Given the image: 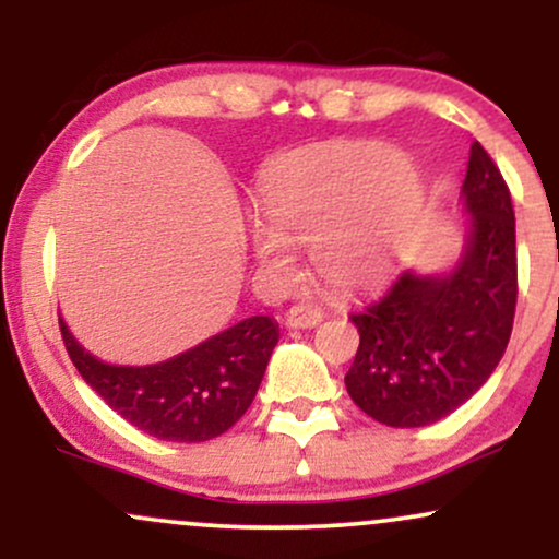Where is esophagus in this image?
<instances>
[{"label":"esophagus","mask_w":559,"mask_h":559,"mask_svg":"<svg viewBox=\"0 0 559 559\" xmlns=\"http://www.w3.org/2000/svg\"><path fill=\"white\" fill-rule=\"evenodd\" d=\"M320 320H323V312H320L316 305H307V301H299V305L288 307L286 310L288 329H312Z\"/></svg>","instance_id":"esophagus-1"}]
</instances>
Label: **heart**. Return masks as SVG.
<instances>
[{
  "instance_id": "b5f03b06",
  "label": "heart",
  "mask_w": 559,
  "mask_h": 559,
  "mask_svg": "<svg viewBox=\"0 0 559 559\" xmlns=\"http://www.w3.org/2000/svg\"><path fill=\"white\" fill-rule=\"evenodd\" d=\"M418 170L404 152L376 141H333L267 173L252 228L254 258L288 275L292 249L310 247L312 265L338 288H368L389 273L394 241L418 202Z\"/></svg>"
}]
</instances>
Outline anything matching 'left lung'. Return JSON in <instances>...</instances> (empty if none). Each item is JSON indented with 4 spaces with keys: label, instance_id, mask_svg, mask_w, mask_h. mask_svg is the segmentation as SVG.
<instances>
[{
    "label": "left lung",
    "instance_id": "left-lung-1",
    "mask_svg": "<svg viewBox=\"0 0 559 559\" xmlns=\"http://www.w3.org/2000/svg\"><path fill=\"white\" fill-rule=\"evenodd\" d=\"M471 236L449 275L404 271L352 312L360 331L346 391L391 428L447 418L489 381L518 305L515 210L489 152L473 141L463 183Z\"/></svg>",
    "mask_w": 559,
    "mask_h": 559
}]
</instances>
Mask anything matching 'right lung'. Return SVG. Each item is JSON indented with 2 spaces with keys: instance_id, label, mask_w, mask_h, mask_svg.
<instances>
[{
  "instance_id": "right-lung-1",
  "label": "right lung",
  "mask_w": 559,
  "mask_h": 559,
  "mask_svg": "<svg viewBox=\"0 0 559 559\" xmlns=\"http://www.w3.org/2000/svg\"><path fill=\"white\" fill-rule=\"evenodd\" d=\"M60 331L83 381L120 418L159 441L183 444L215 439L247 413L278 344V323L254 316L170 360L128 368L88 355L62 318Z\"/></svg>"
}]
</instances>
